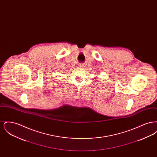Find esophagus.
I'll use <instances>...</instances> for the list:
<instances>
[{"mask_svg":"<svg viewBox=\"0 0 157 157\" xmlns=\"http://www.w3.org/2000/svg\"><path fill=\"white\" fill-rule=\"evenodd\" d=\"M83 66V63H79V67H82Z\"/></svg>","mask_w":157,"mask_h":157,"instance_id":"1","label":"esophagus"}]
</instances>
